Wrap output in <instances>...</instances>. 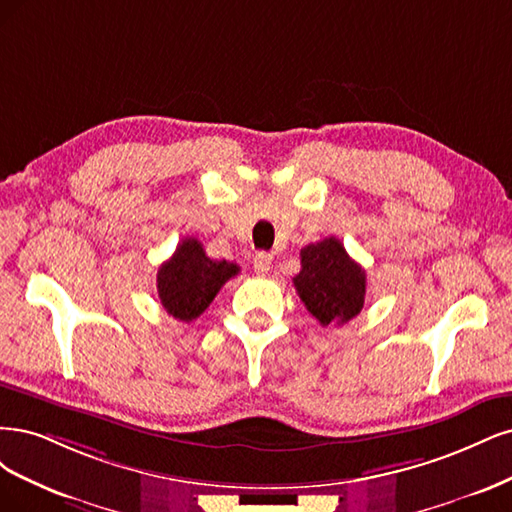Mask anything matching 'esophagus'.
<instances>
[{
    "label": "esophagus",
    "mask_w": 512,
    "mask_h": 512,
    "mask_svg": "<svg viewBox=\"0 0 512 512\" xmlns=\"http://www.w3.org/2000/svg\"><path fill=\"white\" fill-rule=\"evenodd\" d=\"M270 266H272V255L261 251V253H255L253 257V270L259 274V276H266L270 272Z\"/></svg>",
    "instance_id": "1"
}]
</instances>
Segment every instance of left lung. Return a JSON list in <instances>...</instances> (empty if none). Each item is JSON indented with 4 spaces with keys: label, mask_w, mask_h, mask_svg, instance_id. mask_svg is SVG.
I'll return each mask as SVG.
<instances>
[{
    "label": "left lung",
    "mask_w": 512,
    "mask_h": 512,
    "mask_svg": "<svg viewBox=\"0 0 512 512\" xmlns=\"http://www.w3.org/2000/svg\"><path fill=\"white\" fill-rule=\"evenodd\" d=\"M300 259L302 270L293 285L312 317L321 325H342L359 315L366 300V272L338 238L304 246Z\"/></svg>",
    "instance_id": "left-lung-1"
}]
</instances>
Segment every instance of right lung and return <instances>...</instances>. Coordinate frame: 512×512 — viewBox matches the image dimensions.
Instances as JSON below:
<instances>
[{"instance_id": "1", "label": "right lung", "mask_w": 512, "mask_h": 512, "mask_svg": "<svg viewBox=\"0 0 512 512\" xmlns=\"http://www.w3.org/2000/svg\"><path fill=\"white\" fill-rule=\"evenodd\" d=\"M238 272L236 263L210 259L200 240L185 238L157 272L159 300L168 315L189 323L202 315L214 295Z\"/></svg>"}]
</instances>
